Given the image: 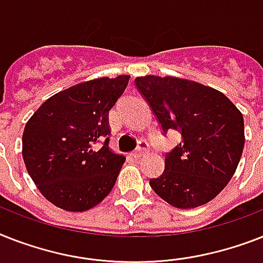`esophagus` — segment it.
<instances>
[{
  "label": "esophagus",
  "instance_id": "obj_1",
  "mask_svg": "<svg viewBox=\"0 0 263 263\" xmlns=\"http://www.w3.org/2000/svg\"><path fill=\"white\" fill-rule=\"evenodd\" d=\"M148 143L146 142V140H139L138 143V148L135 150V153H134V157L135 158H139L142 157V155H144V154L148 151Z\"/></svg>",
  "mask_w": 263,
  "mask_h": 263
}]
</instances>
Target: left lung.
Wrapping results in <instances>:
<instances>
[{
  "label": "left lung",
  "instance_id": "left-lung-1",
  "mask_svg": "<svg viewBox=\"0 0 263 263\" xmlns=\"http://www.w3.org/2000/svg\"><path fill=\"white\" fill-rule=\"evenodd\" d=\"M135 86L157 117L162 134H181L165 153V170L153 191L176 208H196L223 191L245 147L242 113L216 89L174 77L147 76Z\"/></svg>",
  "mask_w": 263,
  "mask_h": 263
}]
</instances>
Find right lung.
<instances>
[{
  "label": "right lung",
  "instance_id": "1",
  "mask_svg": "<svg viewBox=\"0 0 263 263\" xmlns=\"http://www.w3.org/2000/svg\"><path fill=\"white\" fill-rule=\"evenodd\" d=\"M129 76L86 81L47 100L28 120L23 158L40 193L59 208L83 212L110 193L123 155L109 150L108 113Z\"/></svg>",
  "mask_w": 263,
  "mask_h": 263
}]
</instances>
